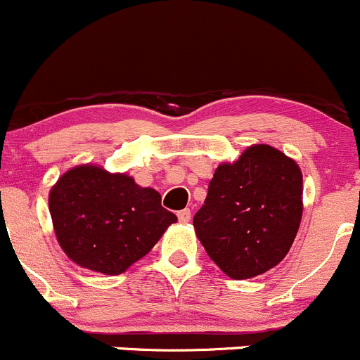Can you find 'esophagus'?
Segmentation results:
<instances>
[{"instance_id": "esophagus-1", "label": "esophagus", "mask_w": 360, "mask_h": 360, "mask_svg": "<svg viewBox=\"0 0 360 360\" xmlns=\"http://www.w3.org/2000/svg\"><path fill=\"white\" fill-rule=\"evenodd\" d=\"M176 217H179V220L181 224H187L188 220H191V210L188 207H185V210H180L179 213H176Z\"/></svg>"}]
</instances>
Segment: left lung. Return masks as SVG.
Returning <instances> with one entry per match:
<instances>
[{
  "label": "left lung",
  "mask_w": 360,
  "mask_h": 360,
  "mask_svg": "<svg viewBox=\"0 0 360 360\" xmlns=\"http://www.w3.org/2000/svg\"><path fill=\"white\" fill-rule=\"evenodd\" d=\"M298 165L270 146L250 147L210 180L194 229L210 258L232 279L260 276L290 251L302 221Z\"/></svg>",
  "instance_id": "8db88e82"
}]
</instances>
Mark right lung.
<instances>
[{"instance_id": "add662e5", "label": "right lung", "mask_w": 360, "mask_h": 360, "mask_svg": "<svg viewBox=\"0 0 360 360\" xmlns=\"http://www.w3.org/2000/svg\"><path fill=\"white\" fill-rule=\"evenodd\" d=\"M48 206L65 255L79 266L107 276L124 272L146 257L176 221L154 188L91 165L64 173L51 187Z\"/></svg>"}]
</instances>
